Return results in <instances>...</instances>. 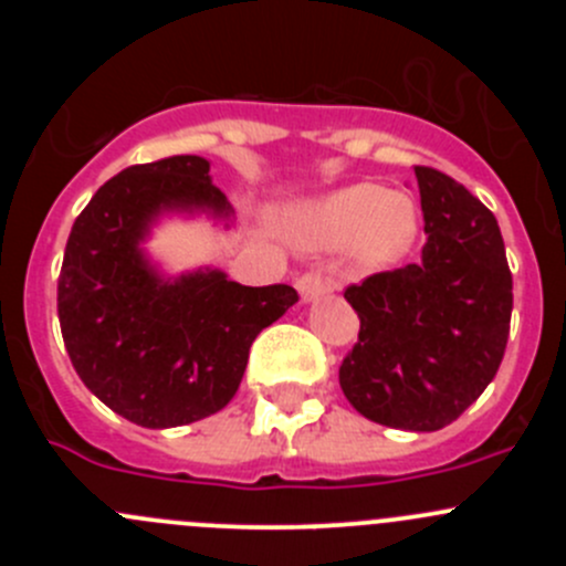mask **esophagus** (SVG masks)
I'll list each match as a JSON object with an SVG mask.
<instances>
[{"instance_id":"obj_1","label":"esophagus","mask_w":566,"mask_h":566,"mask_svg":"<svg viewBox=\"0 0 566 566\" xmlns=\"http://www.w3.org/2000/svg\"><path fill=\"white\" fill-rule=\"evenodd\" d=\"M295 287H298L301 301H304V304H306V301H315V298H319V295L331 293V284L325 282L323 273H319V271H306L304 276L295 282Z\"/></svg>"}]
</instances>
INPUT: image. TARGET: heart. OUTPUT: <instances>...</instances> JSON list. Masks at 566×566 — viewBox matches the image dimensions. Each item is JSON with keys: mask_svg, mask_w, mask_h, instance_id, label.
<instances>
[{"mask_svg": "<svg viewBox=\"0 0 566 566\" xmlns=\"http://www.w3.org/2000/svg\"><path fill=\"white\" fill-rule=\"evenodd\" d=\"M301 241L317 249L347 243L358 268L378 271L402 260L419 235V205L410 193L356 182L317 199L295 221Z\"/></svg>", "mask_w": 566, "mask_h": 566, "instance_id": "b5f03b06", "label": "heart"}]
</instances>
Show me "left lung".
<instances>
[{
	"mask_svg": "<svg viewBox=\"0 0 566 566\" xmlns=\"http://www.w3.org/2000/svg\"><path fill=\"white\" fill-rule=\"evenodd\" d=\"M413 172L427 232L421 260L345 290L361 328L339 367V386L369 421L436 432L499 373L512 273L495 216L449 175Z\"/></svg>",
	"mask_w": 566,
	"mask_h": 566,
	"instance_id": "8db88e82",
	"label": "left lung"
}]
</instances>
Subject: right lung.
Returning a JSON list of instances; mask_svg holds the SVG:
<instances>
[{"instance_id": "1", "label": "right lung", "mask_w": 566, "mask_h": 566, "mask_svg": "<svg viewBox=\"0 0 566 566\" xmlns=\"http://www.w3.org/2000/svg\"><path fill=\"white\" fill-rule=\"evenodd\" d=\"M164 213L232 221L210 161L172 156L106 180L73 221L56 312L73 369L114 413L150 430L224 408L262 328L298 301L290 284L243 287L219 268L164 276L142 243Z\"/></svg>"}]
</instances>
